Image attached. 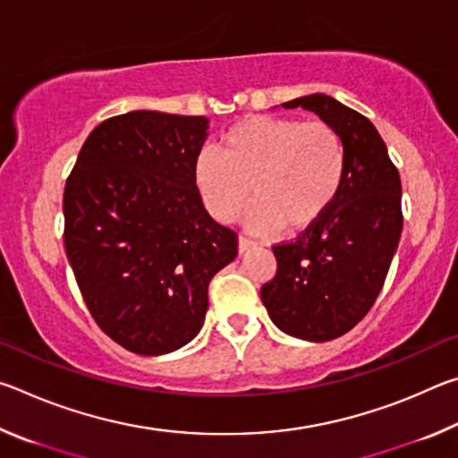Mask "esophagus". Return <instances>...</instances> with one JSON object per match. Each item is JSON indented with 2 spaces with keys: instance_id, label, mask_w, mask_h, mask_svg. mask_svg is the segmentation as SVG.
<instances>
[{
  "instance_id": "esophagus-1",
  "label": "esophagus",
  "mask_w": 458,
  "mask_h": 458,
  "mask_svg": "<svg viewBox=\"0 0 458 458\" xmlns=\"http://www.w3.org/2000/svg\"><path fill=\"white\" fill-rule=\"evenodd\" d=\"M257 244L254 242V240H250V238H246V236H240L238 238V250L240 252H246V250H250V248Z\"/></svg>"
}]
</instances>
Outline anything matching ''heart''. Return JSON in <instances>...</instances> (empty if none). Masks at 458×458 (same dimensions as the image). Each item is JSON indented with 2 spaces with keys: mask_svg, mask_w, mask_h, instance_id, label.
I'll list each match as a JSON object with an SVG mask.
<instances>
[{
  "mask_svg": "<svg viewBox=\"0 0 458 458\" xmlns=\"http://www.w3.org/2000/svg\"><path fill=\"white\" fill-rule=\"evenodd\" d=\"M347 153L337 129L297 117H246L222 135L218 153L204 149L193 182L206 210L232 222L248 204L254 232L311 228L339 198Z\"/></svg>",
  "mask_w": 458,
  "mask_h": 458,
  "instance_id": "b5f03b06",
  "label": "heart"
}]
</instances>
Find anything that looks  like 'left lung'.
<instances>
[{
  "label": "left lung",
  "mask_w": 458,
  "mask_h": 458,
  "mask_svg": "<svg viewBox=\"0 0 458 458\" xmlns=\"http://www.w3.org/2000/svg\"><path fill=\"white\" fill-rule=\"evenodd\" d=\"M303 106L344 139L347 172L331 210L291 242L273 246L276 275L260 299L278 329L331 341L353 329L390 270L402 234V183L384 139L369 119L327 95L283 103Z\"/></svg>",
  "instance_id": "obj_1"
}]
</instances>
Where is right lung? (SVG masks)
<instances>
[{
	"mask_svg": "<svg viewBox=\"0 0 458 458\" xmlns=\"http://www.w3.org/2000/svg\"><path fill=\"white\" fill-rule=\"evenodd\" d=\"M206 117L131 111L92 131L64 188V246L92 319L139 355L198 335L208 284L236 259L193 182Z\"/></svg>",
	"mask_w": 458,
	"mask_h": 458,
	"instance_id": "obj_1",
	"label": "right lung"
}]
</instances>
